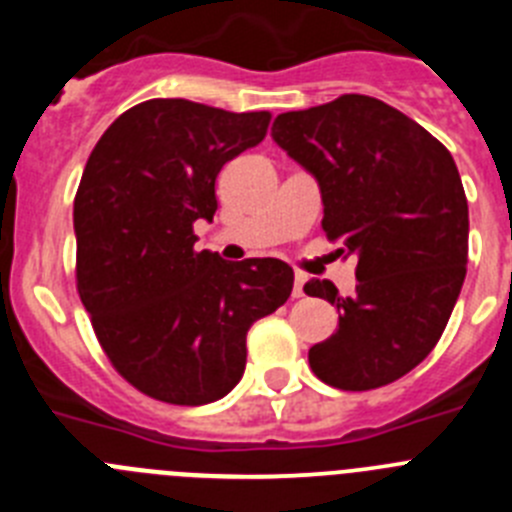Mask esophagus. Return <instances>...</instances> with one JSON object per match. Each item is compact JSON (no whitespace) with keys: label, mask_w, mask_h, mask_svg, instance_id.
Masks as SVG:
<instances>
[{"label":"esophagus","mask_w":512,"mask_h":512,"mask_svg":"<svg viewBox=\"0 0 512 512\" xmlns=\"http://www.w3.org/2000/svg\"><path fill=\"white\" fill-rule=\"evenodd\" d=\"M292 295L295 297L305 295V274H297L295 277V289H292Z\"/></svg>","instance_id":"1"}]
</instances>
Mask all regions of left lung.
<instances>
[{"instance_id":"left-lung-1","label":"left lung","mask_w":512,"mask_h":512,"mask_svg":"<svg viewBox=\"0 0 512 512\" xmlns=\"http://www.w3.org/2000/svg\"><path fill=\"white\" fill-rule=\"evenodd\" d=\"M271 138L318 179L323 230L354 253L356 295L328 279L305 292L338 310V330L310 348L330 387L377 390L431 354L467 277L469 207L454 158L382 99L343 94L284 112Z\"/></svg>"}]
</instances>
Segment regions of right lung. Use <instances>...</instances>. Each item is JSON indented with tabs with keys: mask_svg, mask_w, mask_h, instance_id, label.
<instances>
[{
	"mask_svg": "<svg viewBox=\"0 0 512 512\" xmlns=\"http://www.w3.org/2000/svg\"><path fill=\"white\" fill-rule=\"evenodd\" d=\"M269 112L148 99L104 130L74 200L76 289L99 346L135 390L207 405L246 369V333L287 302L279 259L223 261L194 248L217 210L215 179L259 146Z\"/></svg>",
	"mask_w": 512,
	"mask_h": 512,
	"instance_id": "right-lung-1",
	"label": "right lung"
}]
</instances>
